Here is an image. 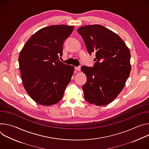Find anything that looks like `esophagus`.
I'll list each match as a JSON object with an SVG mask.
<instances>
[{
	"label": "esophagus",
	"mask_w": 149,
	"mask_h": 149,
	"mask_svg": "<svg viewBox=\"0 0 149 149\" xmlns=\"http://www.w3.org/2000/svg\"><path fill=\"white\" fill-rule=\"evenodd\" d=\"M75 70H76V71H80V70H81V67H80V66H78V67H75Z\"/></svg>",
	"instance_id": "esophagus-1"
}]
</instances>
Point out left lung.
I'll use <instances>...</instances> for the list:
<instances>
[{"mask_svg":"<svg viewBox=\"0 0 149 149\" xmlns=\"http://www.w3.org/2000/svg\"><path fill=\"white\" fill-rule=\"evenodd\" d=\"M89 54L95 53L93 67L82 66L87 76L82 86L84 98L91 104L105 105L112 102L123 89L130 71V52L121 38L100 25L79 28Z\"/></svg>","mask_w":149,"mask_h":149,"instance_id":"obj_1","label":"left lung"}]
</instances>
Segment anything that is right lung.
<instances>
[{"instance_id": "right-lung-1", "label": "right lung", "mask_w": 149, "mask_h": 149, "mask_svg": "<svg viewBox=\"0 0 149 149\" xmlns=\"http://www.w3.org/2000/svg\"><path fill=\"white\" fill-rule=\"evenodd\" d=\"M74 26L51 25L40 29L26 42L19 56L24 88L37 103L58 102L73 75L74 67L60 61L64 41Z\"/></svg>"}]
</instances>
